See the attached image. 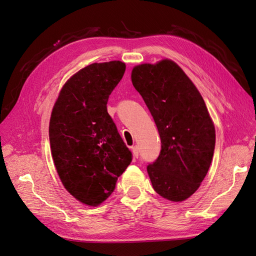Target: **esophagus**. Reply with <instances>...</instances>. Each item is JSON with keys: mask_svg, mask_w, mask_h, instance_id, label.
<instances>
[{"mask_svg": "<svg viewBox=\"0 0 256 256\" xmlns=\"http://www.w3.org/2000/svg\"><path fill=\"white\" fill-rule=\"evenodd\" d=\"M132 156L135 158H138L139 156V148L137 146H132Z\"/></svg>", "mask_w": 256, "mask_h": 256, "instance_id": "esophagus-1", "label": "esophagus"}]
</instances>
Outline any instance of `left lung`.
Wrapping results in <instances>:
<instances>
[{
    "label": "left lung",
    "mask_w": 256,
    "mask_h": 256,
    "mask_svg": "<svg viewBox=\"0 0 256 256\" xmlns=\"http://www.w3.org/2000/svg\"><path fill=\"white\" fill-rule=\"evenodd\" d=\"M132 83L150 111L162 150L147 172L154 191L182 202L200 186L210 169L216 130L200 92L170 59L134 67Z\"/></svg>",
    "instance_id": "8db88e82"
}]
</instances>
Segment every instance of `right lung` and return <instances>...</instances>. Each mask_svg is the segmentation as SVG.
<instances>
[{
  "mask_svg": "<svg viewBox=\"0 0 256 256\" xmlns=\"http://www.w3.org/2000/svg\"><path fill=\"white\" fill-rule=\"evenodd\" d=\"M126 63H92L61 88L50 119V152L64 188L87 206H98L115 189L132 154L106 111Z\"/></svg>",
  "mask_w": 256,
  "mask_h": 256,
  "instance_id": "right-lung-1",
  "label": "right lung"
}]
</instances>
